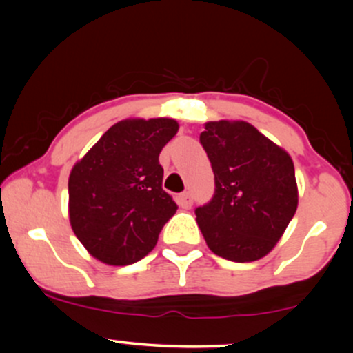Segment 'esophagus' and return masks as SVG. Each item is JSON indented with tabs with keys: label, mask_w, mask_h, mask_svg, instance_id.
<instances>
[{
	"label": "esophagus",
	"mask_w": 353,
	"mask_h": 353,
	"mask_svg": "<svg viewBox=\"0 0 353 353\" xmlns=\"http://www.w3.org/2000/svg\"><path fill=\"white\" fill-rule=\"evenodd\" d=\"M177 202H179V205L181 208H184V209H189L190 205H192V194L189 192H182V194H179V197H177Z\"/></svg>",
	"instance_id": "34e87169"
}]
</instances>
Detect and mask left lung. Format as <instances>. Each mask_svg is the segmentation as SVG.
I'll return each mask as SVG.
<instances>
[{
    "mask_svg": "<svg viewBox=\"0 0 353 353\" xmlns=\"http://www.w3.org/2000/svg\"><path fill=\"white\" fill-rule=\"evenodd\" d=\"M214 172V196L196 209L209 249L252 262L274 249L297 210L290 156L244 121H214L199 137Z\"/></svg>",
    "mask_w": 353,
    "mask_h": 353,
    "instance_id": "obj_1",
    "label": "left lung"
}]
</instances>
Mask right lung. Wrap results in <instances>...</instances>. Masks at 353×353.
<instances>
[{
	"mask_svg": "<svg viewBox=\"0 0 353 353\" xmlns=\"http://www.w3.org/2000/svg\"><path fill=\"white\" fill-rule=\"evenodd\" d=\"M174 119H125L109 128L72 168L70 221L92 257L129 265L157 244L177 204L163 189L159 154L176 136Z\"/></svg>",
	"mask_w": 353,
	"mask_h": 353,
	"instance_id": "right-lung-1",
	"label": "right lung"
}]
</instances>
